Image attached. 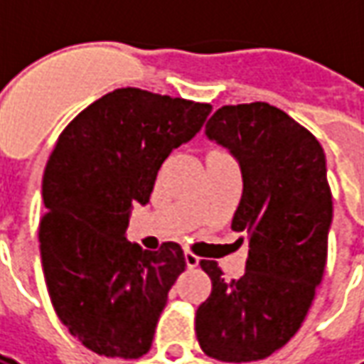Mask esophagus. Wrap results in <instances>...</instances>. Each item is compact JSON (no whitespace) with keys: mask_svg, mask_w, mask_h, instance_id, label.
Returning a JSON list of instances; mask_svg holds the SVG:
<instances>
[{"mask_svg":"<svg viewBox=\"0 0 364 364\" xmlns=\"http://www.w3.org/2000/svg\"><path fill=\"white\" fill-rule=\"evenodd\" d=\"M185 263H187V267L189 269H197L198 267V257L195 253L185 252Z\"/></svg>","mask_w":364,"mask_h":364,"instance_id":"1","label":"esophagus"}]
</instances>
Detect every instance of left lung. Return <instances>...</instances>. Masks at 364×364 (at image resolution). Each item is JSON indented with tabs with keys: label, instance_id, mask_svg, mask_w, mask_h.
I'll return each instance as SVG.
<instances>
[{
	"label": "left lung",
	"instance_id": "8db88e82",
	"mask_svg": "<svg viewBox=\"0 0 364 364\" xmlns=\"http://www.w3.org/2000/svg\"><path fill=\"white\" fill-rule=\"evenodd\" d=\"M205 130L242 167L232 230L245 234L250 252L237 281H226L216 261H200L213 292L195 329L208 357L252 363L289 343L323 277L333 213L326 154L308 128L263 101L224 105Z\"/></svg>",
	"mask_w": 364,
	"mask_h": 364
}]
</instances>
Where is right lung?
<instances>
[{
	"instance_id": "right-lung-1",
	"label": "right lung",
	"mask_w": 364,
	"mask_h": 364,
	"mask_svg": "<svg viewBox=\"0 0 364 364\" xmlns=\"http://www.w3.org/2000/svg\"><path fill=\"white\" fill-rule=\"evenodd\" d=\"M213 107L120 87L83 109L60 134L43 177L41 259L52 306L97 355L150 351L167 292L185 271L175 242L130 244L132 203L146 205L161 164L205 124Z\"/></svg>"
}]
</instances>
